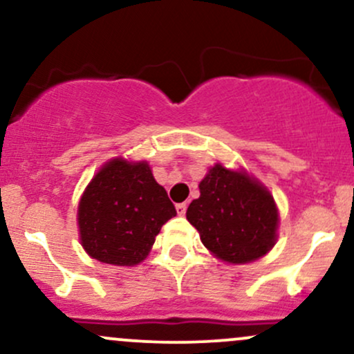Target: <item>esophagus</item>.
Segmentation results:
<instances>
[{"label": "esophagus", "instance_id": "1", "mask_svg": "<svg viewBox=\"0 0 354 354\" xmlns=\"http://www.w3.org/2000/svg\"><path fill=\"white\" fill-rule=\"evenodd\" d=\"M186 208H188V205H186V203H180V205H176V213L180 214V216H185Z\"/></svg>", "mask_w": 354, "mask_h": 354}]
</instances>
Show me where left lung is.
I'll list each match as a JSON object with an SVG mask.
<instances>
[{
  "instance_id": "obj_1",
  "label": "left lung",
  "mask_w": 354,
  "mask_h": 354,
  "mask_svg": "<svg viewBox=\"0 0 354 354\" xmlns=\"http://www.w3.org/2000/svg\"><path fill=\"white\" fill-rule=\"evenodd\" d=\"M186 218L214 256L245 265L265 256L278 238V208L265 186L246 171L214 165L200 183Z\"/></svg>"
}]
</instances>
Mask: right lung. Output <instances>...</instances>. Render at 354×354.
<instances>
[{
    "instance_id": "right-lung-1",
    "label": "right lung",
    "mask_w": 354,
    "mask_h": 354,
    "mask_svg": "<svg viewBox=\"0 0 354 354\" xmlns=\"http://www.w3.org/2000/svg\"><path fill=\"white\" fill-rule=\"evenodd\" d=\"M173 216L174 205L149 165L115 158L95 174L80 200L81 246L101 263L135 266Z\"/></svg>"
}]
</instances>
